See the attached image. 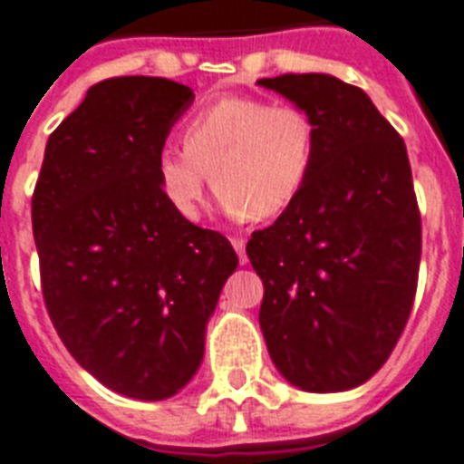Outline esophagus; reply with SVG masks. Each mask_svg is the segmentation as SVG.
Returning a JSON list of instances; mask_svg holds the SVG:
<instances>
[{
    "label": "esophagus",
    "instance_id": "esophagus-1",
    "mask_svg": "<svg viewBox=\"0 0 464 464\" xmlns=\"http://www.w3.org/2000/svg\"><path fill=\"white\" fill-rule=\"evenodd\" d=\"M232 246H235V251H237V256H239V263H242V266L249 261V258H246V242H244V239L235 237V239H232Z\"/></svg>",
    "mask_w": 464,
    "mask_h": 464
}]
</instances>
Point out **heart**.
<instances>
[{"mask_svg":"<svg viewBox=\"0 0 464 464\" xmlns=\"http://www.w3.org/2000/svg\"><path fill=\"white\" fill-rule=\"evenodd\" d=\"M181 142L155 158L158 188L179 218L198 220L208 172L229 218H276L314 172L318 127L302 105L225 95L184 121Z\"/></svg>","mask_w":464,"mask_h":464,"instance_id":"1","label":"heart"}]
</instances>
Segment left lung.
<instances>
[{
    "instance_id": "left-lung-1",
    "label": "left lung",
    "mask_w": 464,
    "mask_h": 464,
    "mask_svg": "<svg viewBox=\"0 0 464 464\" xmlns=\"http://www.w3.org/2000/svg\"><path fill=\"white\" fill-rule=\"evenodd\" d=\"M318 127L306 187L246 254L277 372L309 392L362 385L385 364L417 295L421 215L405 140L362 88L328 73L261 79Z\"/></svg>"
}]
</instances>
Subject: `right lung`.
Listing matches in <instances>:
<instances>
[{
    "label": "right lung",
    "mask_w": 464,
    "mask_h": 464,
    "mask_svg": "<svg viewBox=\"0 0 464 464\" xmlns=\"http://www.w3.org/2000/svg\"><path fill=\"white\" fill-rule=\"evenodd\" d=\"M191 102L194 91L168 79L100 81L50 133L33 191L52 325L85 372L127 398H172L191 381L239 263L155 181V158Z\"/></svg>",
    "instance_id": "right-lung-1"
}]
</instances>
